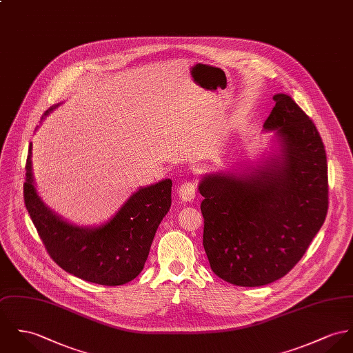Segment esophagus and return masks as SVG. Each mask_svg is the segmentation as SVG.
Returning <instances> with one entry per match:
<instances>
[{
  "label": "esophagus",
  "mask_w": 353,
  "mask_h": 353,
  "mask_svg": "<svg viewBox=\"0 0 353 353\" xmlns=\"http://www.w3.org/2000/svg\"><path fill=\"white\" fill-rule=\"evenodd\" d=\"M179 196L182 201H186V202H192L195 198V185L192 181H186L179 186Z\"/></svg>",
  "instance_id": "esophagus-1"
}]
</instances>
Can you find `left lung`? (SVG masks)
I'll use <instances>...</instances> for the list:
<instances>
[{
	"mask_svg": "<svg viewBox=\"0 0 353 353\" xmlns=\"http://www.w3.org/2000/svg\"><path fill=\"white\" fill-rule=\"evenodd\" d=\"M264 128L281 155L252 172L202 179L203 248L213 272L256 288L290 272L305 255L329 206L327 161L320 133L288 94H275Z\"/></svg>",
	"mask_w": 353,
	"mask_h": 353,
	"instance_id": "left-lung-1",
	"label": "left lung"
}]
</instances>
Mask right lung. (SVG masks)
<instances>
[{
  "label": "right lung",
  "mask_w": 353,
  "mask_h": 353,
  "mask_svg": "<svg viewBox=\"0 0 353 353\" xmlns=\"http://www.w3.org/2000/svg\"><path fill=\"white\" fill-rule=\"evenodd\" d=\"M31 151L32 143L26 164L24 202L48 255L65 272L86 282L120 286L133 281L141 272L157 229L170 210L172 181L164 179L134 192L109 223L79 228L44 206L33 186Z\"/></svg>",
  "instance_id": "right-lung-1"
}]
</instances>
